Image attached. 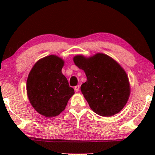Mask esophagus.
I'll return each instance as SVG.
<instances>
[{"mask_svg":"<svg viewBox=\"0 0 155 155\" xmlns=\"http://www.w3.org/2000/svg\"><path fill=\"white\" fill-rule=\"evenodd\" d=\"M79 88H80V86L79 85L75 86V87H74V90H75L76 92H78V91H79Z\"/></svg>","mask_w":155,"mask_h":155,"instance_id":"1","label":"esophagus"}]
</instances>
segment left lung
Masks as SVG:
<instances>
[{
  "label": "left lung",
  "instance_id": "obj_1",
  "mask_svg": "<svg viewBox=\"0 0 155 155\" xmlns=\"http://www.w3.org/2000/svg\"><path fill=\"white\" fill-rule=\"evenodd\" d=\"M73 61L87 77L81 90L94 112L109 117L124 108L130 87L127 73L118 63L103 53L90 57L77 55Z\"/></svg>",
  "mask_w": 155,
  "mask_h": 155
}]
</instances>
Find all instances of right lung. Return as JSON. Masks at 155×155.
I'll list each match as a JSON object with an SVG mask.
<instances>
[{
    "instance_id": "right-lung-1",
    "label": "right lung",
    "mask_w": 155,
    "mask_h": 155,
    "mask_svg": "<svg viewBox=\"0 0 155 155\" xmlns=\"http://www.w3.org/2000/svg\"><path fill=\"white\" fill-rule=\"evenodd\" d=\"M64 65V60L51 54L38 60L28 74V98L35 111L45 117L59 115L74 94L61 72Z\"/></svg>"
}]
</instances>
